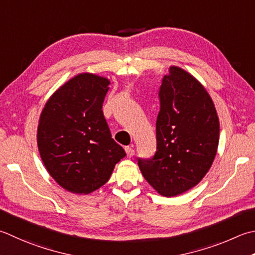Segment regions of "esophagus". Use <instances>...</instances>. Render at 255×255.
Returning a JSON list of instances; mask_svg holds the SVG:
<instances>
[{
	"instance_id": "esophagus-1",
	"label": "esophagus",
	"mask_w": 255,
	"mask_h": 255,
	"mask_svg": "<svg viewBox=\"0 0 255 255\" xmlns=\"http://www.w3.org/2000/svg\"><path fill=\"white\" fill-rule=\"evenodd\" d=\"M125 150H126L127 157H129V158H131L134 154V149L132 147H126V148H125Z\"/></svg>"
}]
</instances>
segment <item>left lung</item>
Masks as SVG:
<instances>
[{
	"instance_id": "8db88e82",
	"label": "left lung",
	"mask_w": 255,
	"mask_h": 255,
	"mask_svg": "<svg viewBox=\"0 0 255 255\" xmlns=\"http://www.w3.org/2000/svg\"><path fill=\"white\" fill-rule=\"evenodd\" d=\"M157 151L138 158L143 178L158 193L174 197L202 180L219 144L218 114L210 95L192 75L171 66L159 89Z\"/></svg>"
}]
</instances>
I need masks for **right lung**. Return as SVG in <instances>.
Instances as JSON below:
<instances>
[{"mask_svg": "<svg viewBox=\"0 0 255 255\" xmlns=\"http://www.w3.org/2000/svg\"><path fill=\"white\" fill-rule=\"evenodd\" d=\"M109 84L95 74H79L52 95L39 117L37 146L44 166L73 193L87 194L104 186L126 156L102 111Z\"/></svg>", "mask_w": 255, "mask_h": 255, "instance_id": "1", "label": "right lung"}]
</instances>
